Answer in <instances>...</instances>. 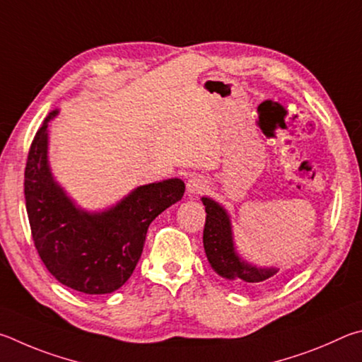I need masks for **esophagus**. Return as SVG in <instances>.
<instances>
[{"label":"esophagus","instance_id":"1","mask_svg":"<svg viewBox=\"0 0 362 362\" xmlns=\"http://www.w3.org/2000/svg\"><path fill=\"white\" fill-rule=\"evenodd\" d=\"M206 189V180L204 176H192L187 181V192L191 194H200Z\"/></svg>","mask_w":362,"mask_h":362}]
</instances>
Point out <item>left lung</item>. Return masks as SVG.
<instances>
[{
	"label": "left lung",
	"mask_w": 362,
	"mask_h": 362,
	"mask_svg": "<svg viewBox=\"0 0 362 362\" xmlns=\"http://www.w3.org/2000/svg\"><path fill=\"white\" fill-rule=\"evenodd\" d=\"M202 202L206 211L204 248L213 270L223 278L246 288H257L274 283L280 269L256 267L243 261L233 248L229 214L211 199L202 197Z\"/></svg>",
	"instance_id": "obj_1"
}]
</instances>
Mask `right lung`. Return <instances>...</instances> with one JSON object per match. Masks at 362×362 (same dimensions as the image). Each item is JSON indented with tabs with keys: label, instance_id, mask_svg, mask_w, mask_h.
<instances>
[{
	"label": "right lung",
	"instance_id": "obj_1",
	"mask_svg": "<svg viewBox=\"0 0 362 362\" xmlns=\"http://www.w3.org/2000/svg\"><path fill=\"white\" fill-rule=\"evenodd\" d=\"M44 119L25 167V202L31 237L46 269L62 284L84 294H107L132 276L149 224L185 195L177 177L139 186L117 205L87 213L73 204L50 173Z\"/></svg>",
	"mask_w": 362,
	"mask_h": 362
}]
</instances>
